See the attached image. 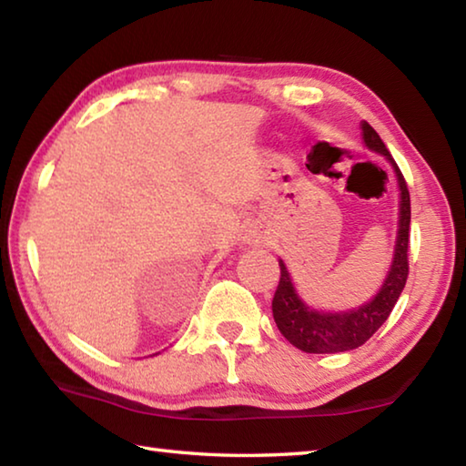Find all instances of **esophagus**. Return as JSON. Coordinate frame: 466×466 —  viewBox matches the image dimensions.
<instances>
[{
    "instance_id": "esophagus-1",
    "label": "esophagus",
    "mask_w": 466,
    "mask_h": 466,
    "mask_svg": "<svg viewBox=\"0 0 466 466\" xmlns=\"http://www.w3.org/2000/svg\"><path fill=\"white\" fill-rule=\"evenodd\" d=\"M244 238H247L248 244H260V242H265V236H262L258 230H250L247 236H244Z\"/></svg>"
}]
</instances>
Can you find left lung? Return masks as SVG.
I'll use <instances>...</instances> for the list:
<instances>
[{"mask_svg": "<svg viewBox=\"0 0 466 466\" xmlns=\"http://www.w3.org/2000/svg\"><path fill=\"white\" fill-rule=\"evenodd\" d=\"M362 138H365V145L370 150L380 152V155L387 157L393 163L385 142L380 140V137L369 122H362ZM393 167L401 191L400 232H397L391 270H389L385 283L380 287V291L377 293V298L373 301H369L367 306H362L359 309L344 311V314H319V311L309 309L306 303L298 298V293L293 289L291 277L287 273V267L283 265V260H279L281 277H279V285L273 298V318L279 332H281L295 349L311 354H332L359 349V346L365 344L369 338L383 326V321L389 318L397 299H400L410 275L408 248L411 206L408 183H405L400 167L395 163Z\"/></svg>", "mask_w": 466, "mask_h": 466, "instance_id": "8db88e82", "label": "left lung"}]
</instances>
